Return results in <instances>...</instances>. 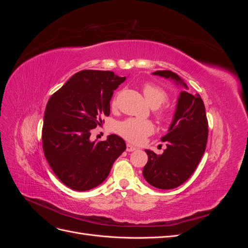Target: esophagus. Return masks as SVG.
I'll list each match as a JSON object with an SVG mask.
<instances>
[{
	"label": "esophagus",
	"instance_id": "34e87169",
	"mask_svg": "<svg viewBox=\"0 0 248 248\" xmlns=\"http://www.w3.org/2000/svg\"><path fill=\"white\" fill-rule=\"evenodd\" d=\"M136 150H137V148L134 147V146H132L130 144H127L126 145V151L127 152H132V151H136Z\"/></svg>",
	"mask_w": 248,
	"mask_h": 248
}]
</instances>
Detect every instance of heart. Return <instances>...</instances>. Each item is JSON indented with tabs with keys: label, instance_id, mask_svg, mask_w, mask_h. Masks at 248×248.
Here are the masks:
<instances>
[{
	"label": "heart",
	"instance_id": "b5f03b06",
	"mask_svg": "<svg viewBox=\"0 0 248 248\" xmlns=\"http://www.w3.org/2000/svg\"><path fill=\"white\" fill-rule=\"evenodd\" d=\"M142 93H144L147 102L153 108H158L168 100V93L158 85L152 82H146L142 86ZM117 97L112 100V107H116ZM156 116L161 121H166L169 118L167 110L158 109L156 111ZM115 130L126 140L140 144L150 134L154 131L153 124L148 120H140L134 118L125 119L121 122H118L115 126Z\"/></svg>",
	"mask_w": 248,
	"mask_h": 248
}]
</instances>
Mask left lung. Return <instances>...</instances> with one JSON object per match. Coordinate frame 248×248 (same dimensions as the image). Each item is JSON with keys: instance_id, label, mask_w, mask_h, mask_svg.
Returning <instances> with one entry per match:
<instances>
[{"instance_id": "left-lung-1", "label": "left lung", "mask_w": 248, "mask_h": 248, "mask_svg": "<svg viewBox=\"0 0 248 248\" xmlns=\"http://www.w3.org/2000/svg\"><path fill=\"white\" fill-rule=\"evenodd\" d=\"M174 80L178 86L188 89L178 74L170 70L153 72ZM208 140V120L204 101L199 94L184 90L180 92L176 111L169 132L161 138L167 149L161 155L145 150L148 162L142 170L146 181L159 189H172L183 184L204 155Z\"/></svg>"}]
</instances>
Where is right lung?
Here are the masks:
<instances>
[{
  "label": "right lung",
  "mask_w": 248,
  "mask_h": 248,
  "mask_svg": "<svg viewBox=\"0 0 248 248\" xmlns=\"http://www.w3.org/2000/svg\"><path fill=\"white\" fill-rule=\"evenodd\" d=\"M126 78L112 71L81 70L49 98L42 128V146L52 171L67 187L86 191L101 184L126 149L122 138L91 141V130L109 115V102ZM104 123V121H103Z\"/></svg>",
  "instance_id": "right-lung-1"
}]
</instances>
